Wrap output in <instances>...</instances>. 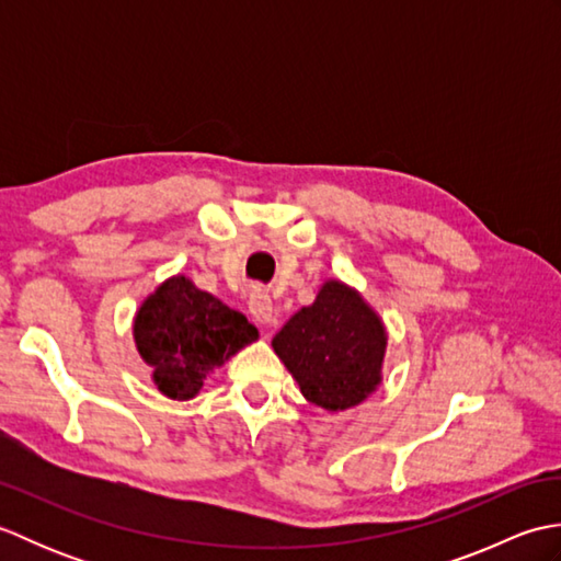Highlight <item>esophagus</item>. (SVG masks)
Masks as SVG:
<instances>
[{
    "instance_id": "obj_1",
    "label": "esophagus",
    "mask_w": 561,
    "mask_h": 561,
    "mask_svg": "<svg viewBox=\"0 0 561 561\" xmlns=\"http://www.w3.org/2000/svg\"><path fill=\"white\" fill-rule=\"evenodd\" d=\"M248 311L253 316L260 325H272L277 323V308H274L270 294L255 289L248 299Z\"/></svg>"
}]
</instances>
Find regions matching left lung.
Returning <instances> with one entry per match:
<instances>
[{
	"label": "left lung",
	"instance_id": "left-lung-1",
	"mask_svg": "<svg viewBox=\"0 0 561 561\" xmlns=\"http://www.w3.org/2000/svg\"><path fill=\"white\" fill-rule=\"evenodd\" d=\"M304 398L328 412L364 402L383 380L388 332L350 284L328 279L272 340Z\"/></svg>",
	"mask_w": 561,
	"mask_h": 561
}]
</instances>
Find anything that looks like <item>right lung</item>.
<instances>
[{
  "instance_id": "add662e5",
  "label": "right lung",
  "mask_w": 561,
  "mask_h": 561,
  "mask_svg": "<svg viewBox=\"0 0 561 561\" xmlns=\"http://www.w3.org/2000/svg\"><path fill=\"white\" fill-rule=\"evenodd\" d=\"M133 335L153 386L171 400H190L207 374L257 340V328L185 274H175L141 301Z\"/></svg>"
}]
</instances>
